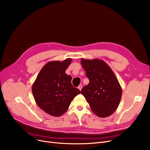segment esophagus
Returning <instances> with one entry per match:
<instances>
[{"mask_svg":"<svg viewBox=\"0 0 150 150\" xmlns=\"http://www.w3.org/2000/svg\"><path fill=\"white\" fill-rule=\"evenodd\" d=\"M82 88H83V85H82V84H80V85L78 86V89H79L80 91H81V89H82Z\"/></svg>","mask_w":150,"mask_h":150,"instance_id":"34e87169","label":"esophagus"}]
</instances>
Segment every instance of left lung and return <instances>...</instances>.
<instances>
[{"instance_id": "1", "label": "left lung", "mask_w": 150, "mask_h": 150, "mask_svg": "<svg viewBox=\"0 0 150 150\" xmlns=\"http://www.w3.org/2000/svg\"><path fill=\"white\" fill-rule=\"evenodd\" d=\"M81 65L89 83L81 90L95 115L110 116L119 106L122 89L114 72L103 60L81 59Z\"/></svg>"}]
</instances>
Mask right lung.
<instances>
[{
	"instance_id": "obj_1",
	"label": "right lung",
	"mask_w": 150,
	"mask_h": 150,
	"mask_svg": "<svg viewBox=\"0 0 150 150\" xmlns=\"http://www.w3.org/2000/svg\"><path fill=\"white\" fill-rule=\"evenodd\" d=\"M72 62L71 58L63 61H50L40 71L32 91L35 103L47 114L59 117L65 113L72 99L81 93L71 84V76L66 70Z\"/></svg>"
}]
</instances>
